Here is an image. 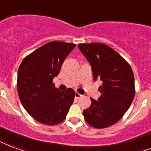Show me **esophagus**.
I'll use <instances>...</instances> for the list:
<instances>
[{"instance_id":"1","label":"esophagus","mask_w":151,"mask_h":151,"mask_svg":"<svg viewBox=\"0 0 151 151\" xmlns=\"http://www.w3.org/2000/svg\"><path fill=\"white\" fill-rule=\"evenodd\" d=\"M74 96H75L76 98L79 99V98H81V97H82V96H83V95H81V94L78 93V92H75V94H74Z\"/></svg>"}]
</instances>
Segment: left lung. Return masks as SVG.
Returning <instances> with one entry per match:
<instances>
[{
  "label": "left lung",
  "instance_id": "left-lung-1",
  "mask_svg": "<svg viewBox=\"0 0 151 151\" xmlns=\"http://www.w3.org/2000/svg\"><path fill=\"white\" fill-rule=\"evenodd\" d=\"M78 48L92 66L94 80L102 81L97 101L83 111L86 121L96 128H105L121 119L134 99V73L128 63L104 43H80Z\"/></svg>",
  "mask_w": 151,
  "mask_h": 151
}]
</instances>
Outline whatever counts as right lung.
Wrapping results in <instances>:
<instances>
[{
  "label": "right lung",
  "mask_w": 151,
  "mask_h": 151,
  "mask_svg": "<svg viewBox=\"0 0 151 151\" xmlns=\"http://www.w3.org/2000/svg\"><path fill=\"white\" fill-rule=\"evenodd\" d=\"M76 44L52 41L24 58L17 75V90L25 110L35 120L56 125L65 119L74 100V91L58 90L53 79Z\"/></svg>",
  "instance_id": "1"
}]
</instances>
